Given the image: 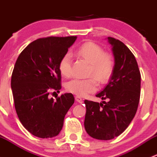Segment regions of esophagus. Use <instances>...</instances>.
I'll return each instance as SVG.
<instances>
[{
  "label": "esophagus",
  "mask_w": 157,
  "mask_h": 157,
  "mask_svg": "<svg viewBox=\"0 0 157 157\" xmlns=\"http://www.w3.org/2000/svg\"><path fill=\"white\" fill-rule=\"evenodd\" d=\"M75 99H76V101H77V102H79V103H83V99H82V98L80 97V96H75Z\"/></svg>",
  "instance_id": "obj_1"
}]
</instances>
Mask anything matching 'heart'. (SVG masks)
I'll return each mask as SVG.
<instances>
[{
	"mask_svg": "<svg viewBox=\"0 0 157 157\" xmlns=\"http://www.w3.org/2000/svg\"><path fill=\"white\" fill-rule=\"evenodd\" d=\"M80 58H83L90 67L88 75L93 76L86 79H74L66 84V90L79 96H85L88 93L96 91L97 83L105 84L109 81L115 70V60L111 54L105 52L98 44L92 42L83 43L76 52ZM58 69L61 75L68 77L71 74V55L65 54L60 60Z\"/></svg>",
	"mask_w": 157,
	"mask_h": 157,
	"instance_id": "heart-1",
	"label": "heart"
}]
</instances>
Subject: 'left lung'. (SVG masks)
I'll return each instance as SVG.
<instances>
[{
	"label": "left lung",
	"mask_w": 157,
	"mask_h": 157,
	"mask_svg": "<svg viewBox=\"0 0 157 157\" xmlns=\"http://www.w3.org/2000/svg\"><path fill=\"white\" fill-rule=\"evenodd\" d=\"M115 58L109 83L96 97L107 102L84 100V127L90 137L111 140L119 136L134 118L140 96V73L135 57L118 39L108 37Z\"/></svg>",
	"instance_id": "left-lung-1"
}]
</instances>
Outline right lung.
Returning <instances> with one entry per match:
<instances>
[{"mask_svg": "<svg viewBox=\"0 0 157 157\" xmlns=\"http://www.w3.org/2000/svg\"><path fill=\"white\" fill-rule=\"evenodd\" d=\"M77 36L41 38L20 53L11 77L14 105L20 122L40 138L55 137L61 131L67 111L74 102L71 93L50 98L61 89L60 60Z\"/></svg>", "mask_w": 157, "mask_h": 157, "instance_id": "add662e5", "label": "right lung"}]
</instances>
